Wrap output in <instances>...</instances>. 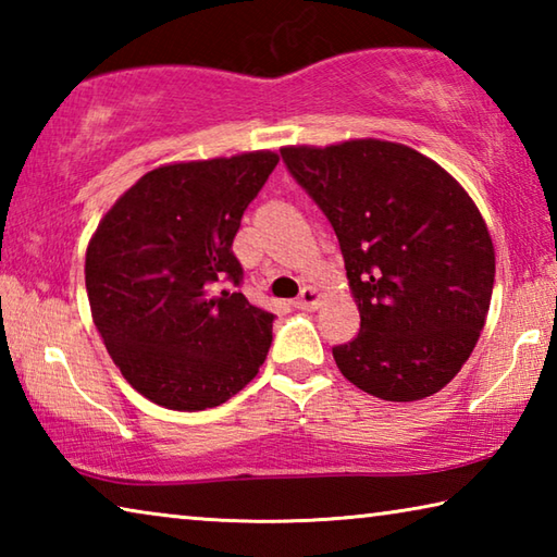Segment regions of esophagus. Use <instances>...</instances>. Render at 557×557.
I'll return each mask as SVG.
<instances>
[{
    "instance_id": "1",
    "label": "esophagus",
    "mask_w": 557,
    "mask_h": 557,
    "mask_svg": "<svg viewBox=\"0 0 557 557\" xmlns=\"http://www.w3.org/2000/svg\"><path fill=\"white\" fill-rule=\"evenodd\" d=\"M319 301H322V295H319L314 287H301L295 307L297 309H317Z\"/></svg>"
}]
</instances>
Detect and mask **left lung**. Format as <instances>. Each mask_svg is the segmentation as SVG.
Returning a JSON list of instances; mask_svg holds the SVG:
<instances>
[{
  "mask_svg": "<svg viewBox=\"0 0 557 557\" xmlns=\"http://www.w3.org/2000/svg\"><path fill=\"white\" fill-rule=\"evenodd\" d=\"M280 154L332 223L361 314L354 342L332 348L338 371L393 403L445 388L479 342L496 272L465 186L418 149L373 137Z\"/></svg>",
  "mask_w": 557,
  "mask_h": 557,
  "instance_id": "1",
  "label": "left lung"
}]
</instances>
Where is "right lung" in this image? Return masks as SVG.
Wrapping results in <instances>:
<instances>
[{
	"label": "right lung",
	"mask_w": 557,
	"mask_h": 557,
	"mask_svg": "<svg viewBox=\"0 0 557 557\" xmlns=\"http://www.w3.org/2000/svg\"><path fill=\"white\" fill-rule=\"evenodd\" d=\"M280 157L162 164L102 215L86 250L90 314L125 381L169 410L215 408L256 379L272 319L245 299L233 238Z\"/></svg>",
	"instance_id": "obj_1"
}]
</instances>
